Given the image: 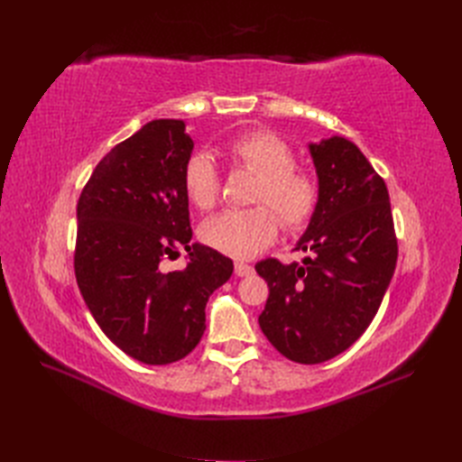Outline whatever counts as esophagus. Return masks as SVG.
<instances>
[{
	"mask_svg": "<svg viewBox=\"0 0 462 462\" xmlns=\"http://www.w3.org/2000/svg\"><path fill=\"white\" fill-rule=\"evenodd\" d=\"M235 273L239 275V277H250V275L254 273V268H253V265L245 263V262H236L235 263Z\"/></svg>",
	"mask_w": 462,
	"mask_h": 462,
	"instance_id": "34e87169",
	"label": "esophagus"
}]
</instances>
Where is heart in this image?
<instances>
[{"label":"heart","instance_id":"obj_1","mask_svg":"<svg viewBox=\"0 0 462 462\" xmlns=\"http://www.w3.org/2000/svg\"><path fill=\"white\" fill-rule=\"evenodd\" d=\"M231 165L256 175L245 209H226L202 226L208 246L236 260L260 254L279 233V219L289 231L309 223L319 202V183L312 170L295 162L292 148L273 133L250 131L226 146ZM183 187L189 200L214 208L219 199V171L206 152H194L183 167ZM280 217L277 218L276 216Z\"/></svg>","mask_w":462,"mask_h":462}]
</instances>
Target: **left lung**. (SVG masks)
Listing matches in <instances>:
<instances>
[{
	"label": "left lung",
	"mask_w": 462,
	"mask_h": 462,
	"mask_svg": "<svg viewBox=\"0 0 462 462\" xmlns=\"http://www.w3.org/2000/svg\"><path fill=\"white\" fill-rule=\"evenodd\" d=\"M319 202L289 265L256 263L270 297L258 318L268 341L299 365L346 351L368 329L397 263V236L383 179L356 144L331 136L310 144Z\"/></svg>",
	"instance_id": "obj_1"
}]
</instances>
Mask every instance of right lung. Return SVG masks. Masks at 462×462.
Here are the masks:
<instances>
[{"instance_id":"add662e5","label":"right lung","mask_w":462,"mask_h":462,"mask_svg":"<svg viewBox=\"0 0 462 462\" xmlns=\"http://www.w3.org/2000/svg\"><path fill=\"white\" fill-rule=\"evenodd\" d=\"M192 146L183 121H150L106 153L77 204L80 295L107 337L152 366L192 353L209 295L233 273L227 256L190 245L183 167ZM180 247L188 268L163 273Z\"/></svg>"}]
</instances>
